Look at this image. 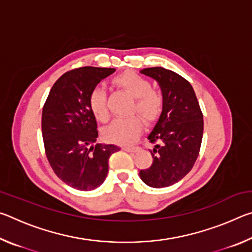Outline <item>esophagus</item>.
<instances>
[{"label": "esophagus", "instance_id": "1", "mask_svg": "<svg viewBox=\"0 0 252 252\" xmlns=\"http://www.w3.org/2000/svg\"><path fill=\"white\" fill-rule=\"evenodd\" d=\"M122 149L127 152H136L140 150L139 147H122Z\"/></svg>", "mask_w": 252, "mask_h": 252}]
</instances>
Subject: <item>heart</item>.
<instances>
[{"instance_id": "1", "label": "heart", "mask_w": 252, "mask_h": 252, "mask_svg": "<svg viewBox=\"0 0 252 252\" xmlns=\"http://www.w3.org/2000/svg\"><path fill=\"white\" fill-rule=\"evenodd\" d=\"M113 82L117 87L121 88L134 97L131 112L138 111L148 122L155 121L160 117L164 105L163 95L161 94V92L151 88V83L148 79L132 71H126L114 78ZM89 105L93 116L97 120L102 122L108 120L109 112L106 106V94L103 89L95 88L91 92L89 96ZM141 129L142 120L139 116L116 119L104 127L103 136L110 142L130 144L136 139Z\"/></svg>"}]
</instances>
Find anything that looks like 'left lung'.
<instances>
[{
  "instance_id": "obj_1",
  "label": "left lung",
  "mask_w": 252,
  "mask_h": 252,
  "mask_svg": "<svg viewBox=\"0 0 252 252\" xmlns=\"http://www.w3.org/2000/svg\"><path fill=\"white\" fill-rule=\"evenodd\" d=\"M140 73L159 83L164 105L159 120L148 134L156 143L152 164L139 172L152 188L172 186L187 176L199 156L203 134V116L192 85L176 72L164 67H147Z\"/></svg>"
}]
</instances>
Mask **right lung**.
Returning <instances> with one entry per match:
<instances>
[{"instance_id":"add662e5","label":"right lung","mask_w":252,"mask_h":252,"mask_svg":"<svg viewBox=\"0 0 252 252\" xmlns=\"http://www.w3.org/2000/svg\"><path fill=\"white\" fill-rule=\"evenodd\" d=\"M111 67L84 66L66 72L53 84L42 111V135L54 173L67 186L94 190L104 182L109 158L120 148L96 143L99 132L89 96Z\"/></svg>"}]
</instances>
